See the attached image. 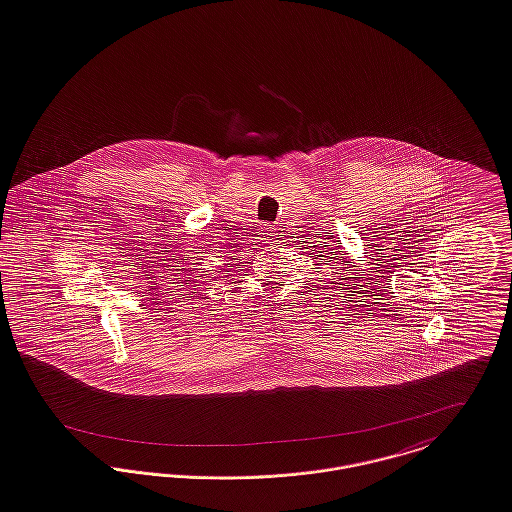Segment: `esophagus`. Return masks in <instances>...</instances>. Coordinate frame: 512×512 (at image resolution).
<instances>
[{"label":"esophagus","instance_id":"esophagus-1","mask_svg":"<svg viewBox=\"0 0 512 512\" xmlns=\"http://www.w3.org/2000/svg\"><path fill=\"white\" fill-rule=\"evenodd\" d=\"M266 229H268V231H272V225H268V227H266Z\"/></svg>","mask_w":512,"mask_h":512}]
</instances>
